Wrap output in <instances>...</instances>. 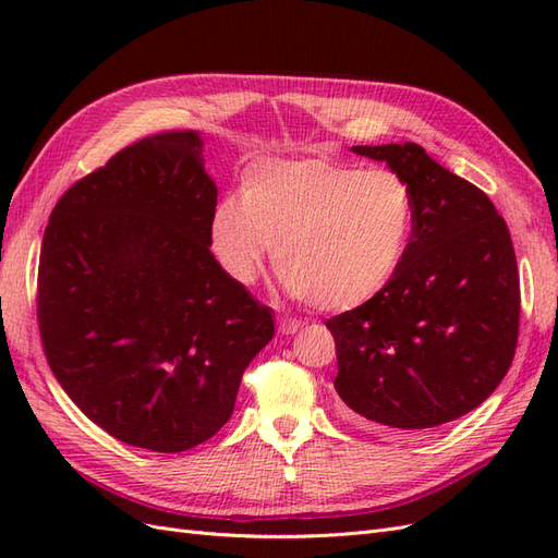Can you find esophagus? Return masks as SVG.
Here are the masks:
<instances>
[{
  "instance_id": "esophagus-1",
  "label": "esophagus",
  "mask_w": 558,
  "mask_h": 558,
  "mask_svg": "<svg viewBox=\"0 0 558 558\" xmlns=\"http://www.w3.org/2000/svg\"><path fill=\"white\" fill-rule=\"evenodd\" d=\"M277 326H279L281 335H293V332L300 330V320L291 318V316H279L277 318Z\"/></svg>"
}]
</instances>
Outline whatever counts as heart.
<instances>
[{
    "mask_svg": "<svg viewBox=\"0 0 558 558\" xmlns=\"http://www.w3.org/2000/svg\"><path fill=\"white\" fill-rule=\"evenodd\" d=\"M412 230L414 199L398 172L302 158L253 165L242 197L216 205L209 238L234 281L256 279L275 244L286 291L318 310L349 312L393 279Z\"/></svg>",
    "mask_w": 558,
    "mask_h": 558,
    "instance_id": "1",
    "label": "heart"
}]
</instances>
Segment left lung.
<instances>
[{
  "label": "left lung",
  "instance_id": "obj_1",
  "mask_svg": "<svg viewBox=\"0 0 558 558\" xmlns=\"http://www.w3.org/2000/svg\"><path fill=\"white\" fill-rule=\"evenodd\" d=\"M410 183L414 230L386 289L326 320L335 391L361 424L418 433L459 418L508 375L519 337V272L494 202L412 142L353 146Z\"/></svg>",
  "mask_w": 558,
  "mask_h": 558
}]
</instances>
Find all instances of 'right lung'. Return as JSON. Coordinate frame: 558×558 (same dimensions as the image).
Listing matches in <instances>:
<instances>
[{
    "label": "right lung",
    "instance_id": "1",
    "mask_svg": "<svg viewBox=\"0 0 558 558\" xmlns=\"http://www.w3.org/2000/svg\"><path fill=\"white\" fill-rule=\"evenodd\" d=\"M216 183L193 130L125 146L44 232L37 320L76 408L116 440L177 453L223 428L272 312L209 251Z\"/></svg>",
    "mask_w": 558,
    "mask_h": 558
}]
</instances>
